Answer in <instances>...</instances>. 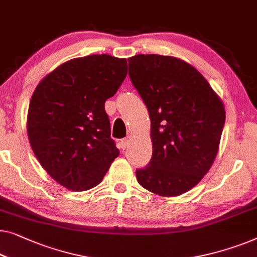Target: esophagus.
<instances>
[{"label": "esophagus", "mask_w": 257, "mask_h": 257, "mask_svg": "<svg viewBox=\"0 0 257 257\" xmlns=\"http://www.w3.org/2000/svg\"><path fill=\"white\" fill-rule=\"evenodd\" d=\"M130 140H131V137H126V138H124V139L120 141L121 150H126V148H127L128 144H130Z\"/></svg>", "instance_id": "1"}]
</instances>
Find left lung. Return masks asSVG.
Returning <instances> with one entry per match:
<instances>
[{"label":"left lung","mask_w":257,"mask_h":257,"mask_svg":"<svg viewBox=\"0 0 257 257\" xmlns=\"http://www.w3.org/2000/svg\"><path fill=\"white\" fill-rule=\"evenodd\" d=\"M128 75L151 118L153 154L136 172L146 190L175 197L197 185L218 154L224 103L205 77L184 60L159 54L127 59Z\"/></svg>","instance_id":"1"}]
</instances>
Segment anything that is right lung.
Instances as JSON below:
<instances>
[{
  "mask_svg": "<svg viewBox=\"0 0 257 257\" xmlns=\"http://www.w3.org/2000/svg\"><path fill=\"white\" fill-rule=\"evenodd\" d=\"M126 74V59L92 54L58 66L33 91L27 120L30 145L62 187L73 191L96 187L119 155L104 103Z\"/></svg>",
  "mask_w": 257,
  "mask_h": 257,
  "instance_id": "add662e5",
  "label": "right lung"
}]
</instances>
